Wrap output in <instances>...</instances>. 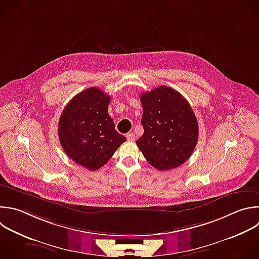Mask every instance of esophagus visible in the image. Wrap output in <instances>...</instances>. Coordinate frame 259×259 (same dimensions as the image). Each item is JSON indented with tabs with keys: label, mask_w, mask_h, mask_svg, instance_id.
<instances>
[{
	"label": "esophagus",
	"mask_w": 259,
	"mask_h": 259,
	"mask_svg": "<svg viewBox=\"0 0 259 259\" xmlns=\"http://www.w3.org/2000/svg\"><path fill=\"white\" fill-rule=\"evenodd\" d=\"M126 138H127V140L128 141H134L135 140V135L133 134V133H127L126 134Z\"/></svg>",
	"instance_id": "esophagus-1"
}]
</instances>
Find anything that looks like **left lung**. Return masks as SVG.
Wrapping results in <instances>:
<instances>
[{"mask_svg": "<svg viewBox=\"0 0 259 259\" xmlns=\"http://www.w3.org/2000/svg\"><path fill=\"white\" fill-rule=\"evenodd\" d=\"M143 135L138 148L152 166L167 170L191 156L198 140V123L189 103L177 91L159 86L140 96Z\"/></svg>", "mask_w": 259, "mask_h": 259, "instance_id": "1", "label": "left lung"}]
</instances>
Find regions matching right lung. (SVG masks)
<instances>
[{"instance_id": "add662e5", "label": "right lung", "mask_w": 259, "mask_h": 259, "mask_svg": "<svg viewBox=\"0 0 259 259\" xmlns=\"http://www.w3.org/2000/svg\"><path fill=\"white\" fill-rule=\"evenodd\" d=\"M110 96L91 88L64 108L58 135L66 154L77 164L97 170L108 162L126 138L115 129L109 115Z\"/></svg>"}]
</instances>
